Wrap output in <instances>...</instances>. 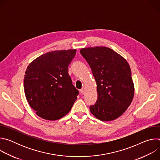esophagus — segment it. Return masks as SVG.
Segmentation results:
<instances>
[{
	"instance_id": "obj_1",
	"label": "esophagus",
	"mask_w": 160,
	"mask_h": 160,
	"mask_svg": "<svg viewBox=\"0 0 160 160\" xmlns=\"http://www.w3.org/2000/svg\"><path fill=\"white\" fill-rule=\"evenodd\" d=\"M80 93H81L82 94H83L85 93V88L83 87V88L80 90Z\"/></svg>"
}]
</instances>
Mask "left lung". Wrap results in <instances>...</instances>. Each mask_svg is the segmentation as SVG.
<instances>
[{"label": "left lung", "mask_w": 160, "mask_h": 160, "mask_svg": "<svg viewBox=\"0 0 160 160\" xmlns=\"http://www.w3.org/2000/svg\"><path fill=\"white\" fill-rule=\"evenodd\" d=\"M92 70L97 83L98 99L90 112L101 121L122 115L134 96V85L128 62L106 47L83 48L80 51Z\"/></svg>", "instance_id": "left-lung-1"}]
</instances>
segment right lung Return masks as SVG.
Returning a JSON list of instances; mask_svg holds the SVG:
<instances>
[{
  "mask_svg": "<svg viewBox=\"0 0 160 160\" xmlns=\"http://www.w3.org/2000/svg\"><path fill=\"white\" fill-rule=\"evenodd\" d=\"M76 49L54 51L33 60L24 78L27 100L37 115L48 120H57L69 112L78 90L68 74V66Z\"/></svg>",
  "mask_w": 160,
  "mask_h": 160,
  "instance_id": "add662e5",
  "label": "right lung"
}]
</instances>
